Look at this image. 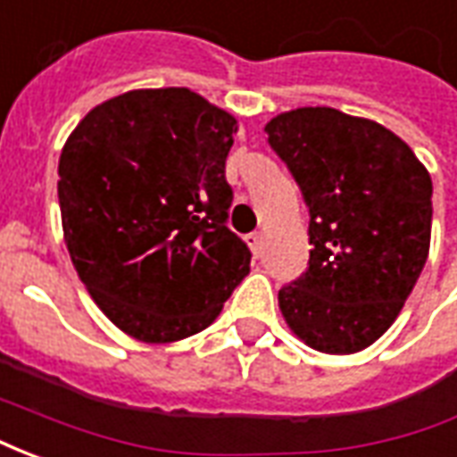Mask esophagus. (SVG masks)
Instances as JSON below:
<instances>
[{"label": "esophagus", "mask_w": 457, "mask_h": 457, "mask_svg": "<svg viewBox=\"0 0 457 457\" xmlns=\"http://www.w3.org/2000/svg\"><path fill=\"white\" fill-rule=\"evenodd\" d=\"M245 242L249 245V249H252V254H254V257H262V247H264V235H262V232H252V235L245 237Z\"/></svg>", "instance_id": "1"}]
</instances>
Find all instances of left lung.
Instances as JSON below:
<instances>
[{
	"label": "left lung",
	"mask_w": 457,
	"mask_h": 457,
	"mask_svg": "<svg viewBox=\"0 0 457 457\" xmlns=\"http://www.w3.org/2000/svg\"><path fill=\"white\" fill-rule=\"evenodd\" d=\"M264 129L311 212L308 269L278 291L281 316L318 353H360L392 328L428 259L431 173L379 121L333 107Z\"/></svg>",
	"instance_id": "8db88e82"
}]
</instances>
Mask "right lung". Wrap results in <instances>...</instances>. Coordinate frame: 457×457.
Instances as JSON below:
<instances>
[{
	"label": "right lung",
	"instance_id": "right-lung-1",
	"mask_svg": "<svg viewBox=\"0 0 457 457\" xmlns=\"http://www.w3.org/2000/svg\"><path fill=\"white\" fill-rule=\"evenodd\" d=\"M239 124L188 87L104 100L58 161L63 239L104 316L141 343L205 330L249 274L225 220V161Z\"/></svg>",
	"mask_w": 457,
	"mask_h": 457
}]
</instances>
